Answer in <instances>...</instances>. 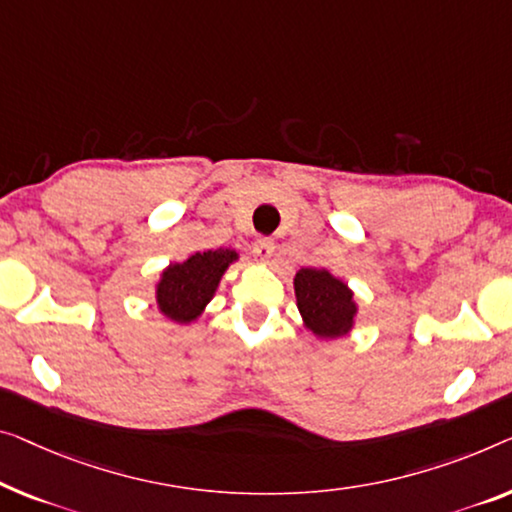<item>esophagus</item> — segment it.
Returning a JSON list of instances; mask_svg holds the SVG:
<instances>
[{
    "instance_id": "34e87169",
    "label": "esophagus",
    "mask_w": 512,
    "mask_h": 512,
    "mask_svg": "<svg viewBox=\"0 0 512 512\" xmlns=\"http://www.w3.org/2000/svg\"><path fill=\"white\" fill-rule=\"evenodd\" d=\"M253 253H255V257L259 259V262L266 264L273 257V253H276V246H273L271 239H259L255 246H253Z\"/></svg>"
}]
</instances>
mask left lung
<instances>
[{"label": "left lung", "instance_id": "1", "mask_svg": "<svg viewBox=\"0 0 512 512\" xmlns=\"http://www.w3.org/2000/svg\"><path fill=\"white\" fill-rule=\"evenodd\" d=\"M294 294L305 329L317 338H342L354 329L358 312L354 292L331 271L301 269L294 278Z\"/></svg>", "mask_w": 512, "mask_h": 512}]
</instances>
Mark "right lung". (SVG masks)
Masks as SVG:
<instances>
[{"mask_svg":"<svg viewBox=\"0 0 512 512\" xmlns=\"http://www.w3.org/2000/svg\"><path fill=\"white\" fill-rule=\"evenodd\" d=\"M236 259V250L218 248L190 255L186 262L170 264L160 273L156 285L158 310L177 324L195 322L216 294L223 273Z\"/></svg>","mask_w":512,"mask_h":512,"instance_id":"obj_1","label":"right lung"}]
</instances>
